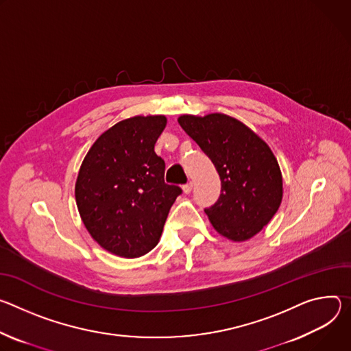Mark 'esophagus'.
Segmentation results:
<instances>
[{
  "label": "esophagus",
  "instance_id": "esophagus-1",
  "mask_svg": "<svg viewBox=\"0 0 351 351\" xmlns=\"http://www.w3.org/2000/svg\"><path fill=\"white\" fill-rule=\"evenodd\" d=\"M182 189H184V192L185 193H189L191 191H192V182L189 181V182H186L184 186H182Z\"/></svg>",
  "mask_w": 351,
  "mask_h": 351
}]
</instances>
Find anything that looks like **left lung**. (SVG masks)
I'll return each instance as SVG.
<instances>
[{
    "label": "left lung",
    "instance_id": "1",
    "mask_svg": "<svg viewBox=\"0 0 351 351\" xmlns=\"http://www.w3.org/2000/svg\"><path fill=\"white\" fill-rule=\"evenodd\" d=\"M178 123L212 160L221 181L219 199L205 208L210 223L228 240L254 237L275 216L283 197L274 153L248 127L226 114L181 115Z\"/></svg>",
    "mask_w": 351,
    "mask_h": 351
}]
</instances>
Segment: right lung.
I'll return each instance as SVG.
<instances>
[{"label": "right lung", "instance_id": "obj_1", "mask_svg": "<svg viewBox=\"0 0 351 351\" xmlns=\"http://www.w3.org/2000/svg\"><path fill=\"white\" fill-rule=\"evenodd\" d=\"M166 123L165 115L117 123L97 138L77 174L75 198L82 221L114 255L138 258L149 252L182 192L165 182L166 165L154 152Z\"/></svg>", "mask_w": 351, "mask_h": 351}]
</instances>
